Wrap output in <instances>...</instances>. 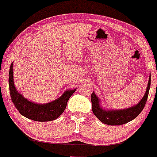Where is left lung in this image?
Segmentation results:
<instances>
[{
    "instance_id": "left-lung-1",
    "label": "left lung",
    "mask_w": 157,
    "mask_h": 157,
    "mask_svg": "<svg viewBox=\"0 0 157 157\" xmlns=\"http://www.w3.org/2000/svg\"><path fill=\"white\" fill-rule=\"evenodd\" d=\"M150 87V75L149 78L148 85L145 93L144 96L142 98L141 100L135 105L125 109H102L100 106V99L97 97L95 93L93 92L91 95V102H92V110L93 114L96 115L99 121L102 123L109 125H121V124H126L129 121H132L136 118L139 114L141 112L143 109L144 108L145 104L148 97L149 90Z\"/></svg>"
}]
</instances>
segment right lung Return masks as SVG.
Here are the masks:
<instances>
[{
  "mask_svg": "<svg viewBox=\"0 0 157 157\" xmlns=\"http://www.w3.org/2000/svg\"><path fill=\"white\" fill-rule=\"evenodd\" d=\"M12 63L9 71V86L11 100L20 114L36 121H50L57 119L65 110L67 101L77 89L67 90L58 99L45 104H38L28 100L14 86Z\"/></svg>",
  "mask_w": 157,
  "mask_h": 157,
  "instance_id": "add662e5",
  "label": "right lung"
}]
</instances>
